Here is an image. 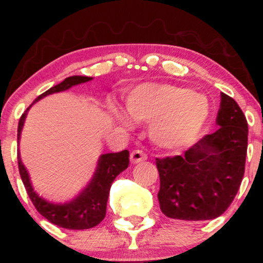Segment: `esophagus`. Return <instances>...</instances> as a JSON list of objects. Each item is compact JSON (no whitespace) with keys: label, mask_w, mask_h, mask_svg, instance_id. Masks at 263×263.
I'll use <instances>...</instances> for the list:
<instances>
[{"label":"esophagus","mask_w":263,"mask_h":263,"mask_svg":"<svg viewBox=\"0 0 263 263\" xmlns=\"http://www.w3.org/2000/svg\"><path fill=\"white\" fill-rule=\"evenodd\" d=\"M148 158V156H147L146 152H143L142 149H135L134 152L131 153V157H129V159H131V163H140V162H143L146 161V159Z\"/></svg>","instance_id":"34e87169"}]
</instances>
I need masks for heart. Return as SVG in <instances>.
Wrapping results in <instances>:
<instances>
[{
    "mask_svg": "<svg viewBox=\"0 0 263 263\" xmlns=\"http://www.w3.org/2000/svg\"><path fill=\"white\" fill-rule=\"evenodd\" d=\"M206 98L190 89L171 84H146L126 98V112L136 122H151L152 135L159 143L174 144L200 125L208 115ZM114 116L122 123L127 119L117 108Z\"/></svg>",
    "mask_w": 263,
    "mask_h": 263,
    "instance_id": "obj_1",
    "label": "heart"
}]
</instances>
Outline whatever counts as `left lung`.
<instances>
[{
  "mask_svg": "<svg viewBox=\"0 0 263 263\" xmlns=\"http://www.w3.org/2000/svg\"><path fill=\"white\" fill-rule=\"evenodd\" d=\"M218 129L203 136L183 156L156 158L159 206L168 218L199 221L225 213L245 173L246 117L234 99L221 92Z\"/></svg>",
  "mask_w": 263,
  "mask_h": 263,
  "instance_id": "8db88e82",
  "label": "left lung"
}]
</instances>
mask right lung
<instances>
[{"label":"right lung","mask_w":263,"mask_h":263,"mask_svg":"<svg viewBox=\"0 0 263 263\" xmlns=\"http://www.w3.org/2000/svg\"><path fill=\"white\" fill-rule=\"evenodd\" d=\"M89 80H91V78L78 77V75L66 78L58 85L50 87L49 90L39 95L35 99V101L49 95V93L64 91V90L69 89L73 85H78V84L85 83V81ZM26 116L27 111L25 114H22L20 122H18L17 140H20ZM128 157L129 152L127 149L117 153L102 155L99 158L98 168H96L95 174H93L89 185L74 200L65 204L49 203L48 200L39 197L37 193L34 192V189L32 188L28 172H27L26 167L21 161L20 153L17 155V161L18 170H20L22 182L25 184L27 194H28L29 199H31L38 213L42 216H44L48 221H50L54 225H58L60 228L69 229V230H85V229L93 228V226L98 225L106 215V204L111 184H112L115 178L128 167Z\"/></svg>","instance_id":"right-lung-1"}]
</instances>
